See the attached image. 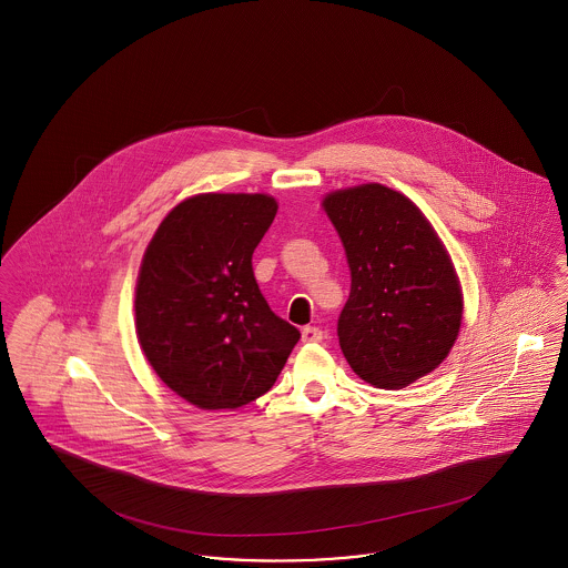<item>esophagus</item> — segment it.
I'll list each match as a JSON object with an SVG mask.
<instances>
[{
  "mask_svg": "<svg viewBox=\"0 0 568 568\" xmlns=\"http://www.w3.org/2000/svg\"><path fill=\"white\" fill-rule=\"evenodd\" d=\"M322 338H324V333H322L320 328H315V326L302 328V341H304V343H320Z\"/></svg>",
  "mask_w": 568,
  "mask_h": 568,
  "instance_id": "1",
  "label": "esophagus"
}]
</instances>
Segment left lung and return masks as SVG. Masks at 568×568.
Here are the masks:
<instances>
[{
  "label": "left lung",
  "instance_id": "obj_1",
  "mask_svg": "<svg viewBox=\"0 0 568 568\" xmlns=\"http://www.w3.org/2000/svg\"><path fill=\"white\" fill-rule=\"evenodd\" d=\"M352 290L338 345L368 384L399 390L432 373L457 341L464 296L448 251L414 201L382 184L326 195Z\"/></svg>",
  "mask_w": 568,
  "mask_h": 568
}]
</instances>
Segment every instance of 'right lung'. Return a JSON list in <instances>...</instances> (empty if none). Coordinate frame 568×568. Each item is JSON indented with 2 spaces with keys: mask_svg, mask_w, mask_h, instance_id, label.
<instances>
[{
  "mask_svg": "<svg viewBox=\"0 0 568 568\" xmlns=\"http://www.w3.org/2000/svg\"><path fill=\"white\" fill-rule=\"evenodd\" d=\"M276 210L262 193L195 195L145 248L134 290L139 345L169 388L201 409L266 395L301 338L270 311L251 264Z\"/></svg>",
  "mask_w": 568,
  "mask_h": 568,
  "instance_id": "right-lung-1",
  "label": "right lung"
}]
</instances>
